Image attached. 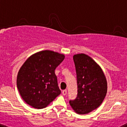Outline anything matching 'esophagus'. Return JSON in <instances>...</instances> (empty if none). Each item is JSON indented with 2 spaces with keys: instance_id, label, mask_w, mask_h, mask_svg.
Masks as SVG:
<instances>
[{
  "instance_id": "34e87169",
  "label": "esophagus",
  "mask_w": 127,
  "mask_h": 127,
  "mask_svg": "<svg viewBox=\"0 0 127 127\" xmlns=\"http://www.w3.org/2000/svg\"><path fill=\"white\" fill-rule=\"evenodd\" d=\"M62 94L63 95H66L67 94V91H66V90H63V91H62Z\"/></svg>"
}]
</instances>
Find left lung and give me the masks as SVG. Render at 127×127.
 Listing matches in <instances>:
<instances>
[{"instance_id":"8db88e82","label":"left lung","mask_w":127,"mask_h":127,"mask_svg":"<svg viewBox=\"0 0 127 127\" xmlns=\"http://www.w3.org/2000/svg\"><path fill=\"white\" fill-rule=\"evenodd\" d=\"M77 95L69 104L78 114H87L102 103L107 91V83L101 67L87 55H74Z\"/></svg>"}]
</instances>
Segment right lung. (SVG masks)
Instances as JSON below:
<instances>
[{"mask_svg":"<svg viewBox=\"0 0 127 127\" xmlns=\"http://www.w3.org/2000/svg\"><path fill=\"white\" fill-rule=\"evenodd\" d=\"M64 59V55L45 50L26 60L18 72L17 85L27 104L43 109L61 94L55 71Z\"/></svg>","mask_w":127,"mask_h":127,"instance_id":"add662e5","label":"right lung"}]
</instances>
